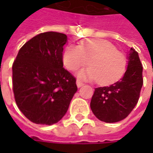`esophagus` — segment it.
<instances>
[{"instance_id":"1","label":"esophagus","mask_w":153,"mask_h":153,"mask_svg":"<svg viewBox=\"0 0 153 153\" xmlns=\"http://www.w3.org/2000/svg\"><path fill=\"white\" fill-rule=\"evenodd\" d=\"M76 85H77V87H78V88H81L82 86L84 85V83H83V82H82L81 80L77 79L76 80Z\"/></svg>"}]
</instances>
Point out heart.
I'll list each match as a JSON object with an SVG mask.
<instances>
[{"label":"heart","instance_id":"1","mask_svg":"<svg viewBox=\"0 0 153 153\" xmlns=\"http://www.w3.org/2000/svg\"><path fill=\"white\" fill-rule=\"evenodd\" d=\"M88 61L90 66L81 71L78 76L84 79L97 80L100 85H108L120 79L127 67L126 57L106 40H85L79 46H68L64 51L63 62L69 71H76Z\"/></svg>","mask_w":153,"mask_h":153}]
</instances>
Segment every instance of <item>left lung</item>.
I'll use <instances>...</instances> for the list:
<instances>
[{
	"label": "left lung",
	"mask_w": 153,
	"mask_h": 153,
	"mask_svg": "<svg viewBox=\"0 0 153 153\" xmlns=\"http://www.w3.org/2000/svg\"><path fill=\"white\" fill-rule=\"evenodd\" d=\"M142 71L138 53L131 48L123 76L111 85L94 89L90 107L98 119L105 123H117L129 115L140 98L143 85Z\"/></svg>",
	"instance_id": "left-lung-1"
}]
</instances>
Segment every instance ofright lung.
I'll list each match as a JSON object with an SVG mask.
<instances>
[{"mask_svg":"<svg viewBox=\"0 0 153 153\" xmlns=\"http://www.w3.org/2000/svg\"><path fill=\"white\" fill-rule=\"evenodd\" d=\"M63 33H41L21 48L13 64L16 104L30 121L52 125L66 113L77 90L76 77L63 67Z\"/></svg>","mask_w":153,"mask_h":153,"instance_id":"right-lung-1","label":"right lung"}]
</instances>
